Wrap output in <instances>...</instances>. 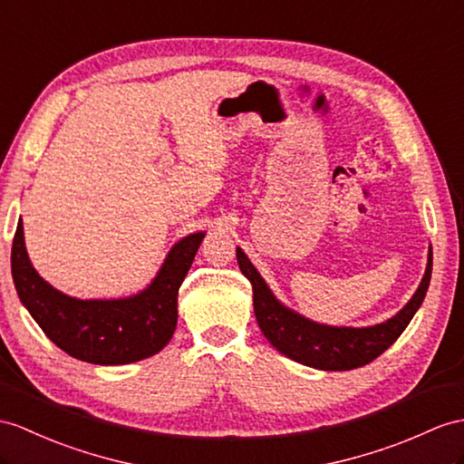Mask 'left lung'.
Returning a JSON list of instances; mask_svg holds the SVG:
<instances>
[{"label": "left lung", "mask_w": 464, "mask_h": 464, "mask_svg": "<svg viewBox=\"0 0 464 464\" xmlns=\"http://www.w3.org/2000/svg\"><path fill=\"white\" fill-rule=\"evenodd\" d=\"M236 257H238L240 271L252 284L256 321L269 344L299 364L324 372L366 366L398 341L417 309L421 307L433 269V252L429 246L421 284L393 317L370 326H334L311 321L281 303L242 247H236Z\"/></svg>", "instance_id": "left-lung-1"}]
</instances>
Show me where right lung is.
I'll use <instances>...</instances> for the list:
<instances>
[{"label": "right lung", "mask_w": 464, "mask_h": 464, "mask_svg": "<svg viewBox=\"0 0 464 464\" xmlns=\"http://www.w3.org/2000/svg\"><path fill=\"white\" fill-rule=\"evenodd\" d=\"M207 232H195L169 250L151 284L118 299H78L54 289L33 267L19 218L11 246L17 295L51 341L72 358L100 366L131 364L160 353L177 326L179 287Z\"/></svg>", "instance_id": "add662e5"}]
</instances>
